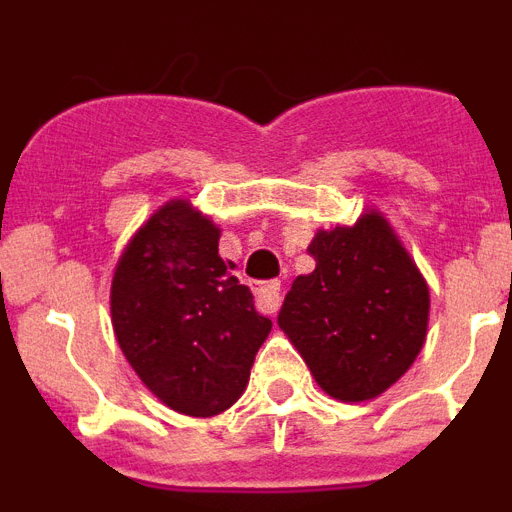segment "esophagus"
Listing matches in <instances>:
<instances>
[{"instance_id":"esophagus-1","label":"esophagus","mask_w":512,"mask_h":512,"mask_svg":"<svg viewBox=\"0 0 512 512\" xmlns=\"http://www.w3.org/2000/svg\"><path fill=\"white\" fill-rule=\"evenodd\" d=\"M279 289H282V284L274 282V279H271V282H259L253 287V292H256V305H259L261 312H266V315H277L279 307H282Z\"/></svg>"}]
</instances>
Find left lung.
Segmentation results:
<instances>
[{"label": "left lung", "mask_w": 512, "mask_h": 512, "mask_svg": "<svg viewBox=\"0 0 512 512\" xmlns=\"http://www.w3.org/2000/svg\"><path fill=\"white\" fill-rule=\"evenodd\" d=\"M315 259L284 297L279 328L320 390L341 402L387 392L418 359L431 292L390 220L366 210L354 225L318 230Z\"/></svg>", "instance_id": "obj_1"}]
</instances>
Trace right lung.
<instances>
[{
    "mask_svg": "<svg viewBox=\"0 0 512 512\" xmlns=\"http://www.w3.org/2000/svg\"><path fill=\"white\" fill-rule=\"evenodd\" d=\"M220 228L189 200L158 207L112 274V330L140 382L166 408L212 418L246 392L271 320L253 307Z\"/></svg>",
    "mask_w": 512,
    "mask_h": 512,
    "instance_id": "obj_1",
    "label": "right lung"
}]
</instances>
